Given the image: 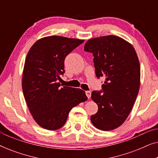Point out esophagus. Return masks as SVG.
I'll use <instances>...</instances> for the list:
<instances>
[{"mask_svg":"<svg viewBox=\"0 0 158 158\" xmlns=\"http://www.w3.org/2000/svg\"><path fill=\"white\" fill-rule=\"evenodd\" d=\"M85 94L86 96L88 97V98H90V96H91V93H90V91H85Z\"/></svg>","mask_w":158,"mask_h":158,"instance_id":"esophagus-1","label":"esophagus"}]
</instances>
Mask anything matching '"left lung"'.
<instances>
[{
	"label": "left lung",
	"instance_id": "1",
	"mask_svg": "<svg viewBox=\"0 0 158 158\" xmlns=\"http://www.w3.org/2000/svg\"><path fill=\"white\" fill-rule=\"evenodd\" d=\"M84 51L93 54L96 77H106L102 90L91 94L98 109L90 120L97 129L113 130L128 117L139 93V59L132 45L114 35L89 40Z\"/></svg>",
	"mask_w": 158,
	"mask_h": 158
}]
</instances>
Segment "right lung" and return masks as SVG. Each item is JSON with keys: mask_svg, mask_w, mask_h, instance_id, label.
I'll return each instance as SVG.
<instances>
[{"mask_svg": "<svg viewBox=\"0 0 158 158\" xmlns=\"http://www.w3.org/2000/svg\"><path fill=\"white\" fill-rule=\"evenodd\" d=\"M84 40L51 36L34 43L26 58L22 89L35 122L42 128L56 130L63 126L69 112L88 98L85 91L60 85L66 56Z\"/></svg>", "mask_w": 158, "mask_h": 158, "instance_id": "obj_1", "label": "right lung"}]
</instances>
